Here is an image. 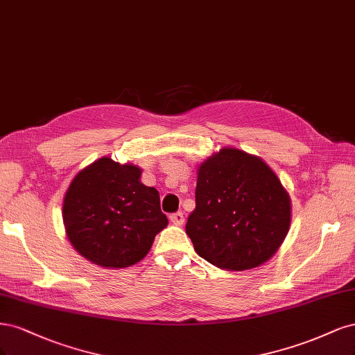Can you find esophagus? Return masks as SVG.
<instances>
[{
	"label": "esophagus",
	"instance_id": "34e87169",
	"mask_svg": "<svg viewBox=\"0 0 355 355\" xmlns=\"http://www.w3.org/2000/svg\"><path fill=\"white\" fill-rule=\"evenodd\" d=\"M169 220L174 225H182V224H184V214L175 212L173 215H169Z\"/></svg>",
	"mask_w": 355,
	"mask_h": 355
}]
</instances>
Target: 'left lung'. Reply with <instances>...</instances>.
<instances>
[{
  "label": "left lung",
  "mask_w": 355,
  "mask_h": 355,
  "mask_svg": "<svg viewBox=\"0 0 355 355\" xmlns=\"http://www.w3.org/2000/svg\"><path fill=\"white\" fill-rule=\"evenodd\" d=\"M292 203L255 155L224 147L198 168L196 209L186 224L198 255L227 271L257 268L288 236Z\"/></svg>",
  "instance_id": "8db88e82"
}]
</instances>
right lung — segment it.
<instances>
[{
  "label": "right lung",
  "instance_id": "1",
  "mask_svg": "<svg viewBox=\"0 0 355 355\" xmlns=\"http://www.w3.org/2000/svg\"><path fill=\"white\" fill-rule=\"evenodd\" d=\"M141 168L109 156L81 169L63 198V224L73 249L103 268H127L141 261L168 225L155 187Z\"/></svg>",
  "mask_w": 355,
  "mask_h": 355
}]
</instances>
